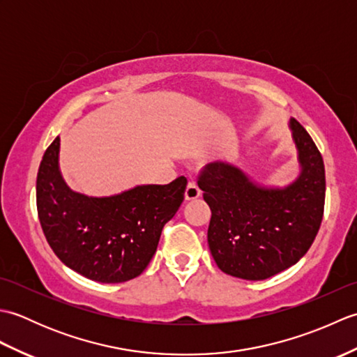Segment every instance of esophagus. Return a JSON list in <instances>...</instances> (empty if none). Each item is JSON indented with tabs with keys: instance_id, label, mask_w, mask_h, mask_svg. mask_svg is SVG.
I'll list each match as a JSON object with an SVG mask.
<instances>
[{
	"instance_id": "esophagus-1",
	"label": "esophagus",
	"mask_w": 357,
	"mask_h": 357,
	"mask_svg": "<svg viewBox=\"0 0 357 357\" xmlns=\"http://www.w3.org/2000/svg\"><path fill=\"white\" fill-rule=\"evenodd\" d=\"M184 196H185V201H195V199H198L199 196H201L199 187L196 185V183H193V181H190V183L187 184Z\"/></svg>"
}]
</instances>
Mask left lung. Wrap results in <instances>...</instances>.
I'll return each mask as SVG.
<instances>
[{"label":"left lung","mask_w":357,"mask_h":357,"mask_svg":"<svg viewBox=\"0 0 357 357\" xmlns=\"http://www.w3.org/2000/svg\"><path fill=\"white\" fill-rule=\"evenodd\" d=\"M299 176L285 187L255 184L239 167L216 161L204 167L198 185L211 210L208 247L224 273L262 280L298 262L322 222L325 167L312 136L290 119Z\"/></svg>","instance_id":"left-lung-1"}]
</instances>
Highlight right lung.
<instances>
[{"mask_svg":"<svg viewBox=\"0 0 357 357\" xmlns=\"http://www.w3.org/2000/svg\"><path fill=\"white\" fill-rule=\"evenodd\" d=\"M58 156L59 136L45 150L36 176L38 218L53 253L96 282L139 276L156 252L164 225L184 201L187 179L93 198L70 190Z\"/></svg>","mask_w":357,"mask_h":357,"instance_id":"1","label":"right lung"}]
</instances>
